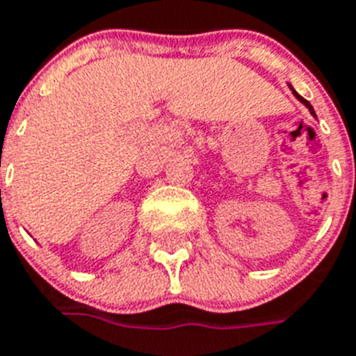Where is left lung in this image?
Returning a JSON list of instances; mask_svg holds the SVG:
<instances>
[{"label":"left lung","instance_id":"left-lung-1","mask_svg":"<svg viewBox=\"0 0 356 356\" xmlns=\"http://www.w3.org/2000/svg\"><path fill=\"white\" fill-rule=\"evenodd\" d=\"M291 90H292V86H291ZM292 93H294L296 97L300 99V101H301V102H303V104H305V106H307V108H309V110H311V113H312V115H316V113H314V108H312V106H311V102H309V101H305V99L301 97V95H298V93H296V92H294V90H292Z\"/></svg>","mask_w":356,"mask_h":356}]
</instances>
